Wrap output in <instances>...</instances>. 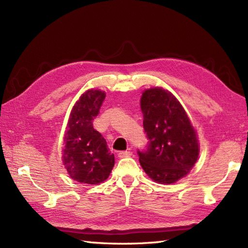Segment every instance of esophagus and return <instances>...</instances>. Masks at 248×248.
<instances>
[{
    "label": "esophagus",
    "instance_id": "esophagus-1",
    "mask_svg": "<svg viewBox=\"0 0 248 248\" xmlns=\"http://www.w3.org/2000/svg\"><path fill=\"white\" fill-rule=\"evenodd\" d=\"M130 155H132V152H130V151H119L118 152L119 157H129Z\"/></svg>",
    "mask_w": 248,
    "mask_h": 248
}]
</instances>
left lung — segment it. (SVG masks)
Returning a JSON list of instances; mask_svg holds the SVG:
<instances>
[{"label":"left lung","instance_id":"obj_1","mask_svg":"<svg viewBox=\"0 0 248 248\" xmlns=\"http://www.w3.org/2000/svg\"><path fill=\"white\" fill-rule=\"evenodd\" d=\"M147 145L138 150L140 163L152 180L175 183L186 176L198 159L196 132L186 110L163 88H151L140 99Z\"/></svg>","mask_w":248,"mask_h":248}]
</instances>
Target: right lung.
<instances>
[{
	"label": "right lung",
	"instance_id": "obj_1",
	"mask_svg": "<svg viewBox=\"0 0 248 248\" xmlns=\"http://www.w3.org/2000/svg\"><path fill=\"white\" fill-rule=\"evenodd\" d=\"M104 99L101 91L92 89L83 93L68 121L62 160L69 176L83 184L103 182L115 163L107 140L93 125Z\"/></svg>",
	"mask_w": 248,
	"mask_h": 248
}]
</instances>
